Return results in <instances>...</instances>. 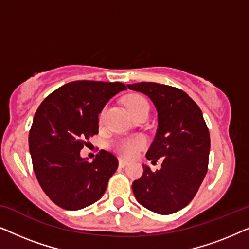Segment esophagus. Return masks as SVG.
<instances>
[{"label":"esophagus","instance_id":"1","mask_svg":"<svg viewBox=\"0 0 249 249\" xmlns=\"http://www.w3.org/2000/svg\"><path fill=\"white\" fill-rule=\"evenodd\" d=\"M129 163L125 161V160H122V159H119V166L120 168H124V166H127Z\"/></svg>","mask_w":249,"mask_h":249}]
</instances>
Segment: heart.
I'll list each match as a JSON object with an SVG mask.
<instances>
[{
    "label": "heart",
    "mask_w": 249,
    "mask_h": 249,
    "mask_svg": "<svg viewBox=\"0 0 249 249\" xmlns=\"http://www.w3.org/2000/svg\"><path fill=\"white\" fill-rule=\"evenodd\" d=\"M124 103L130 113H134L135 111L141 110L142 107H148L147 101L141 95H130L125 98ZM146 141L142 136H134V137L118 141L114 144V149L121 155H124V158H132L139 149L144 147Z\"/></svg>",
    "instance_id": "1"
}]
</instances>
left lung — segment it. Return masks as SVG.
Masks as SVG:
<instances>
[{
    "mask_svg": "<svg viewBox=\"0 0 249 249\" xmlns=\"http://www.w3.org/2000/svg\"><path fill=\"white\" fill-rule=\"evenodd\" d=\"M129 89L148 96L158 111V131L146 158L162 159L161 169L144 172L132 182L139 204L152 212L168 215L192 202L207 172L210 132L203 113L185 91L168 85L137 83Z\"/></svg>",
    "mask_w": 249,
    "mask_h": 249,
    "instance_id": "1",
    "label": "left lung"
}]
</instances>
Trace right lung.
<instances>
[{
    "mask_svg": "<svg viewBox=\"0 0 249 249\" xmlns=\"http://www.w3.org/2000/svg\"><path fill=\"white\" fill-rule=\"evenodd\" d=\"M122 83L78 80L57 88L37 108L29 131L33 168L44 193L57 206L77 211L103 196L118 160L101 149L91 162L80 156L85 139L98 132V114Z\"/></svg>",
    "mask_w": 249,
    "mask_h": 249,
    "instance_id": "obj_1",
    "label": "right lung"
}]
</instances>
